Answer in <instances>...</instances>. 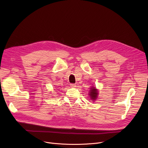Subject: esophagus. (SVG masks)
<instances>
[{
  "instance_id": "1",
  "label": "esophagus",
  "mask_w": 148,
  "mask_h": 148,
  "mask_svg": "<svg viewBox=\"0 0 148 148\" xmlns=\"http://www.w3.org/2000/svg\"><path fill=\"white\" fill-rule=\"evenodd\" d=\"M70 86H71V87H73V88L76 87V85H75V84H70Z\"/></svg>"
}]
</instances>
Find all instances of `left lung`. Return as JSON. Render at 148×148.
I'll return each mask as SVG.
<instances>
[{
	"label": "left lung",
	"mask_w": 148,
	"mask_h": 148,
	"mask_svg": "<svg viewBox=\"0 0 148 148\" xmlns=\"http://www.w3.org/2000/svg\"><path fill=\"white\" fill-rule=\"evenodd\" d=\"M98 91L97 89H96L95 87H92L90 88V92H89V95L90 97V99H91V100L94 101L95 99H97V97H98Z\"/></svg>",
	"instance_id": "left-lung-1"
}]
</instances>
